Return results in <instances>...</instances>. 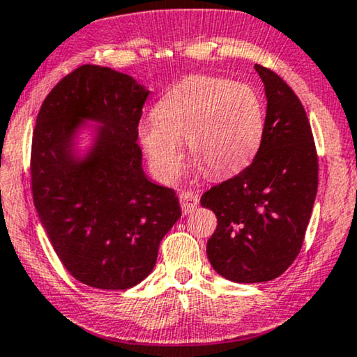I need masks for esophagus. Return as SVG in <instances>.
<instances>
[{
	"instance_id": "obj_1",
	"label": "esophagus",
	"mask_w": 357,
	"mask_h": 357,
	"mask_svg": "<svg viewBox=\"0 0 357 357\" xmlns=\"http://www.w3.org/2000/svg\"><path fill=\"white\" fill-rule=\"evenodd\" d=\"M179 204H181L184 214H191L199 206V194L194 191H183L179 194Z\"/></svg>"
}]
</instances>
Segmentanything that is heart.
<instances>
[{
	"instance_id": "heart-1",
	"label": "heart",
	"mask_w": 357,
	"mask_h": 357,
	"mask_svg": "<svg viewBox=\"0 0 357 357\" xmlns=\"http://www.w3.org/2000/svg\"><path fill=\"white\" fill-rule=\"evenodd\" d=\"M138 126L151 168L165 183L178 178L188 155L211 178L236 174L254 160L265 133V110L249 84L214 75H192L173 85Z\"/></svg>"
}]
</instances>
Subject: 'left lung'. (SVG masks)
Here are the masks:
<instances>
[{
    "mask_svg": "<svg viewBox=\"0 0 357 357\" xmlns=\"http://www.w3.org/2000/svg\"><path fill=\"white\" fill-rule=\"evenodd\" d=\"M255 70L267 96L261 145L245 169L201 197L218 218L207 259L238 283L268 282L295 261L318 191L317 146L300 98L273 70Z\"/></svg>",
    "mask_w": 357,
    "mask_h": 357,
    "instance_id": "left-lung-1",
    "label": "left lung"
}]
</instances>
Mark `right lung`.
Masks as SVG:
<instances>
[{
	"instance_id": "obj_1",
	"label": "right lung",
	"mask_w": 357,
	"mask_h": 357,
	"mask_svg": "<svg viewBox=\"0 0 357 357\" xmlns=\"http://www.w3.org/2000/svg\"><path fill=\"white\" fill-rule=\"evenodd\" d=\"M148 90L108 67L72 70L44 98L31 146L40 224L67 272L84 285L126 290L151 273L158 247L181 218L174 189L142 168L138 123ZM100 123L96 146L75 160L79 121Z\"/></svg>"
}]
</instances>
